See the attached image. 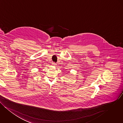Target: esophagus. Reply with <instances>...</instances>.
<instances>
[{
  "instance_id": "34e87169",
  "label": "esophagus",
  "mask_w": 123,
  "mask_h": 123,
  "mask_svg": "<svg viewBox=\"0 0 123 123\" xmlns=\"http://www.w3.org/2000/svg\"><path fill=\"white\" fill-rule=\"evenodd\" d=\"M52 65L53 66H57V64L55 63H52Z\"/></svg>"
}]
</instances>
